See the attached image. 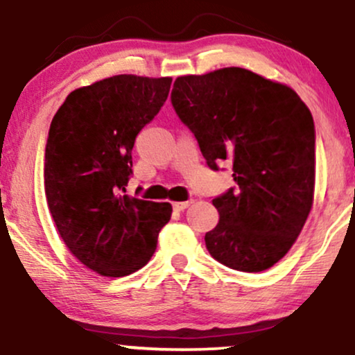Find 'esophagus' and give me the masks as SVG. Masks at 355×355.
Instances as JSON below:
<instances>
[{"label":"esophagus","instance_id":"esophagus-1","mask_svg":"<svg viewBox=\"0 0 355 355\" xmlns=\"http://www.w3.org/2000/svg\"><path fill=\"white\" fill-rule=\"evenodd\" d=\"M190 203H191V200H187V202H175V203H173V210H175V211H183L185 209H189Z\"/></svg>","mask_w":355,"mask_h":355}]
</instances>
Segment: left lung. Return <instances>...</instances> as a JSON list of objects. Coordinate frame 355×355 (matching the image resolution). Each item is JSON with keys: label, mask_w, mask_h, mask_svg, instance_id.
<instances>
[{"label": "left lung", "mask_w": 355, "mask_h": 355, "mask_svg": "<svg viewBox=\"0 0 355 355\" xmlns=\"http://www.w3.org/2000/svg\"><path fill=\"white\" fill-rule=\"evenodd\" d=\"M172 105L207 165L230 162L237 183L211 200L220 220L205 234L207 250L234 270H267L291 250L312 209L311 110L287 85L237 67L178 76Z\"/></svg>", "instance_id": "1"}]
</instances>
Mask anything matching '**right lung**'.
<instances>
[{"label": "right lung", "instance_id": "obj_1", "mask_svg": "<svg viewBox=\"0 0 355 355\" xmlns=\"http://www.w3.org/2000/svg\"><path fill=\"white\" fill-rule=\"evenodd\" d=\"M172 78L116 75L71 92L53 116L44 193L58 234L83 266L125 277L152 259L168 202L128 197L135 138L160 112Z\"/></svg>", "mask_w": 355, "mask_h": 355}]
</instances>
